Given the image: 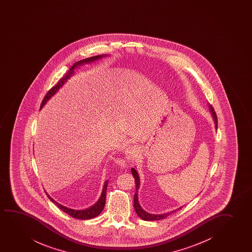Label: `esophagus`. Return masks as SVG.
<instances>
[{
	"label": "esophagus",
	"instance_id": "esophagus-1",
	"mask_svg": "<svg viewBox=\"0 0 252 252\" xmlns=\"http://www.w3.org/2000/svg\"><path fill=\"white\" fill-rule=\"evenodd\" d=\"M126 158L128 160L132 161L138 157V153H139V147L138 145H130L126 150Z\"/></svg>",
	"mask_w": 252,
	"mask_h": 252
}]
</instances>
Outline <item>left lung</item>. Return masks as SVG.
I'll return each instance as SVG.
<instances>
[{
	"label": "left lung",
	"instance_id": "8db88e82",
	"mask_svg": "<svg viewBox=\"0 0 252 252\" xmlns=\"http://www.w3.org/2000/svg\"><path fill=\"white\" fill-rule=\"evenodd\" d=\"M209 110H210L211 114H212V117H213V120H214V124H215V129L217 130V115H216V113L214 112V107L210 106V105H209ZM131 174H132V176L134 177L135 183H136V192H135L134 201H133V203H134V209L135 211H136L137 214H138V217L142 219L143 220H162V219H165L166 217H168V216H169V214H173V213H175L176 211L179 210V209L182 208V207H179L177 210L171 211V212H169V213H165V214H150V213H147L146 211L144 210V209L142 208L141 206H140L139 202H138V189H139V186H140L139 176H138L137 170H136L134 168H131Z\"/></svg>",
	"mask_w": 252,
	"mask_h": 252
}]
</instances>
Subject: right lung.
I'll return each instance as SVG.
<instances>
[{"mask_svg":"<svg viewBox=\"0 0 252 252\" xmlns=\"http://www.w3.org/2000/svg\"><path fill=\"white\" fill-rule=\"evenodd\" d=\"M106 56L107 55L94 56V57H91V58H89V59H83V60H80L78 62L75 63L73 64L72 67L69 69V71L66 73L65 76L59 80L58 84L54 87H52V89L49 90L47 94H45V98H44V100L42 101L40 109H41L42 107L45 106V104L59 91V89L63 86V84L68 81V79L70 78V76H73L74 70H75L76 68H78V67L83 65V64L91 63L94 62V61H96V60L102 59V58L106 57ZM107 184H108V180H107V181L104 183L102 192H101V194H100L99 200H97L96 203L94 204L93 206H91V207L87 208V209H83V210H75V209H71V208H69V207H64V206H63L61 204H59V202H57V201L53 200L52 197L49 195L48 193H46V194H47L49 199L52 200L53 203H55L56 205L59 207V209H61L63 212H64L66 214H69V216L75 218V219H77V220H90V219H93V218L98 216V215L102 212V210H103L105 202H106V193H107Z\"/></svg>","mask_w":252,"mask_h":252,"instance_id":"add662e5","label":"right lung"}]
</instances>
